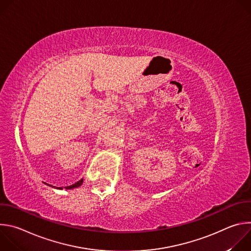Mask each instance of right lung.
<instances>
[{"mask_svg":"<svg viewBox=\"0 0 251 251\" xmlns=\"http://www.w3.org/2000/svg\"><path fill=\"white\" fill-rule=\"evenodd\" d=\"M82 183H83V178H81V180H79L77 183H75V184H74V185L65 187V189H66V190H71V189H75V188H78V187H80V186L82 185ZM57 189L62 190V188H57Z\"/></svg>","mask_w":251,"mask_h":251,"instance_id":"right-lung-1","label":"right lung"}]
</instances>
